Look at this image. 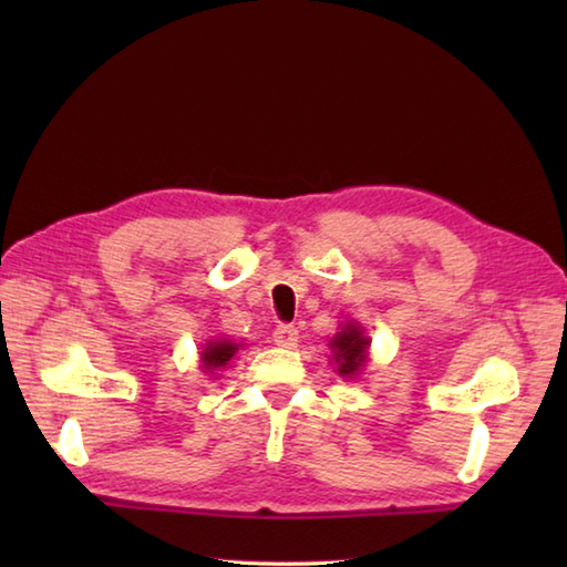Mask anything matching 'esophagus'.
<instances>
[{"label":"esophagus","instance_id":"34e87169","mask_svg":"<svg viewBox=\"0 0 567 567\" xmlns=\"http://www.w3.org/2000/svg\"><path fill=\"white\" fill-rule=\"evenodd\" d=\"M272 339L280 348H295L297 339H299V331L292 327V323H280V327L272 331Z\"/></svg>","mask_w":567,"mask_h":567}]
</instances>
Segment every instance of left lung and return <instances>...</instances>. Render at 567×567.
<instances>
[{
  "mask_svg": "<svg viewBox=\"0 0 567 567\" xmlns=\"http://www.w3.org/2000/svg\"><path fill=\"white\" fill-rule=\"evenodd\" d=\"M370 339L358 323H346V327L333 336L329 348L333 351L336 372L343 378H355L365 368Z\"/></svg>",
  "mask_w": 567,
  "mask_h": 567,
  "instance_id": "left-lung-1",
  "label": "left lung"
}]
</instances>
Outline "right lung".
Instances as JSON below:
<instances>
[{
    "mask_svg": "<svg viewBox=\"0 0 567 567\" xmlns=\"http://www.w3.org/2000/svg\"><path fill=\"white\" fill-rule=\"evenodd\" d=\"M240 343H234L228 339H219V341H207L202 351V368L204 372H214V370H221L228 363H231V358L238 353Z\"/></svg>",
    "mask_w": 567,
    "mask_h": 567,
    "instance_id": "add662e5",
    "label": "right lung"
}]
</instances>
